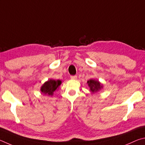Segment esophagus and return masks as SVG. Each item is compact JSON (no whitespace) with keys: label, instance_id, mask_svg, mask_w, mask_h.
<instances>
[{"label":"esophagus","instance_id":"1","mask_svg":"<svg viewBox=\"0 0 145 145\" xmlns=\"http://www.w3.org/2000/svg\"><path fill=\"white\" fill-rule=\"evenodd\" d=\"M71 80H76L77 76H71Z\"/></svg>","mask_w":145,"mask_h":145}]
</instances>
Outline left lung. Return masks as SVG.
<instances>
[{"label":"left lung","mask_w":145,"mask_h":145,"mask_svg":"<svg viewBox=\"0 0 145 145\" xmlns=\"http://www.w3.org/2000/svg\"><path fill=\"white\" fill-rule=\"evenodd\" d=\"M87 84L92 93H97L103 88V84H101L100 82L95 79L89 80L87 82Z\"/></svg>","instance_id":"left-lung-1"}]
</instances>
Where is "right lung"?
Wrapping results in <instances>:
<instances>
[{"mask_svg":"<svg viewBox=\"0 0 145 145\" xmlns=\"http://www.w3.org/2000/svg\"><path fill=\"white\" fill-rule=\"evenodd\" d=\"M62 84V81L53 79H49L47 82H44L40 87V92L48 96H52L56 90L59 88Z\"/></svg>","mask_w":145,"mask_h":145,"instance_id":"right-lung-1","label":"right lung"}]
</instances>
